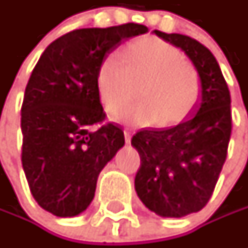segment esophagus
<instances>
[{
    "mask_svg": "<svg viewBox=\"0 0 248 248\" xmlns=\"http://www.w3.org/2000/svg\"><path fill=\"white\" fill-rule=\"evenodd\" d=\"M124 137H125V142H127V143H129V142H131V137H132V135H131V132H129L128 129H125V131H124Z\"/></svg>",
    "mask_w": 248,
    "mask_h": 248,
    "instance_id": "obj_1",
    "label": "esophagus"
}]
</instances>
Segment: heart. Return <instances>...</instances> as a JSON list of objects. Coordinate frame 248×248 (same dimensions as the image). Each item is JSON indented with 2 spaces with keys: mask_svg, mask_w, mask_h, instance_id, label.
<instances>
[{
  "mask_svg": "<svg viewBox=\"0 0 248 248\" xmlns=\"http://www.w3.org/2000/svg\"><path fill=\"white\" fill-rule=\"evenodd\" d=\"M123 62L109 55L96 73V92L102 106L111 116H120L135 99L124 121L135 127H172L186 120L202 93L200 74L184 61L182 52L156 37H143L123 49Z\"/></svg>",
  "mask_w": 248,
  "mask_h": 248,
  "instance_id": "heart-1",
  "label": "heart"
}]
</instances>
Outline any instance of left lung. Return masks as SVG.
<instances>
[{"label": "left lung", "mask_w": 248, "mask_h": 248, "mask_svg": "<svg viewBox=\"0 0 248 248\" xmlns=\"http://www.w3.org/2000/svg\"><path fill=\"white\" fill-rule=\"evenodd\" d=\"M153 33L186 53L200 74L202 95L178 125L140 129L132 137L131 145L140 156L135 190L150 211L181 218L200 211L214 192L232 132L231 93L217 59L203 44L184 34Z\"/></svg>", "instance_id": "left-lung-1"}]
</instances>
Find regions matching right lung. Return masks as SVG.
<instances>
[{
    "label": "right lung",
    "mask_w": 248,
    "mask_h": 248,
    "mask_svg": "<svg viewBox=\"0 0 248 248\" xmlns=\"http://www.w3.org/2000/svg\"><path fill=\"white\" fill-rule=\"evenodd\" d=\"M148 31L137 23L74 30L49 44L35 64L22 105V164L45 211L61 218L85 211L100 171L124 146L119 125L90 129L105 120L96 73L121 43Z\"/></svg>",
    "instance_id": "right-lung-1"
}]
</instances>
